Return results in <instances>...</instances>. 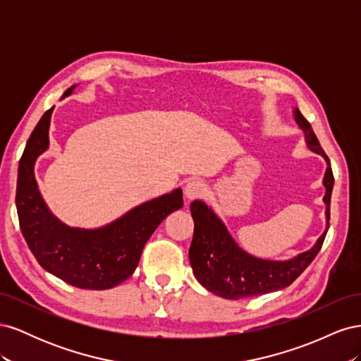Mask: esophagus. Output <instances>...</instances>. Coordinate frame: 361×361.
I'll use <instances>...</instances> for the list:
<instances>
[{"label":"esophagus","instance_id":"obj_1","mask_svg":"<svg viewBox=\"0 0 361 361\" xmlns=\"http://www.w3.org/2000/svg\"><path fill=\"white\" fill-rule=\"evenodd\" d=\"M206 187L204 183L199 179H191L190 182H187L183 188V194H185V199L187 200H194V199H199L204 194Z\"/></svg>","mask_w":361,"mask_h":361}]
</instances>
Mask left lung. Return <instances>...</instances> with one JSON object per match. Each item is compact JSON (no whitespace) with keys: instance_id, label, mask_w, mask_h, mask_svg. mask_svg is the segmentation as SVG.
I'll return each instance as SVG.
<instances>
[{"instance_id":"left-lung-1","label":"left lung","mask_w":361,"mask_h":361,"mask_svg":"<svg viewBox=\"0 0 361 361\" xmlns=\"http://www.w3.org/2000/svg\"><path fill=\"white\" fill-rule=\"evenodd\" d=\"M293 120L302 130L307 146L326 162L322 179L325 187V231L309 250L286 260L262 259L250 255L238 245L227 231L226 224L211 206L202 200H194L190 211L194 220V236L190 247V264L194 277L203 288L226 300H239L285 289L307 268L319 253L326 231L330 226V202L334 178L330 161L322 150L318 138L307 120L293 108Z\"/></svg>"}]
</instances>
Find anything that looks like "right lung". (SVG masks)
Listing matches in <instances>:
<instances>
[{
	"mask_svg": "<svg viewBox=\"0 0 361 361\" xmlns=\"http://www.w3.org/2000/svg\"><path fill=\"white\" fill-rule=\"evenodd\" d=\"M76 85L64 92L71 96ZM54 106L42 116L19 161L16 209L28 248L40 267L80 289H111L134 274L141 251L164 218L183 206L182 188L147 200L97 228L71 227L43 200L35 176L37 158L49 147Z\"/></svg>",
	"mask_w": 361,
	"mask_h": 361,
	"instance_id": "1",
	"label": "right lung"
}]
</instances>
